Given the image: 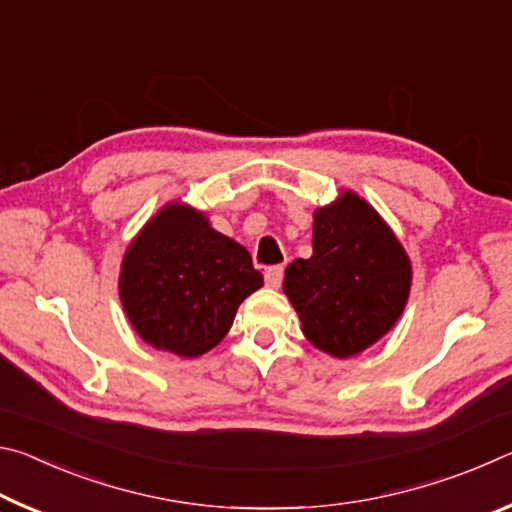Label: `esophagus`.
<instances>
[{"mask_svg": "<svg viewBox=\"0 0 512 512\" xmlns=\"http://www.w3.org/2000/svg\"><path fill=\"white\" fill-rule=\"evenodd\" d=\"M282 275H284V268H282V266H268L266 273H264L268 287H273V289L280 287V284H282Z\"/></svg>", "mask_w": 512, "mask_h": 512, "instance_id": "esophagus-1", "label": "esophagus"}]
</instances>
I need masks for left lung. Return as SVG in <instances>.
Here are the masks:
<instances>
[{
  "instance_id": "1",
  "label": "left lung",
  "mask_w": 512,
  "mask_h": 512,
  "mask_svg": "<svg viewBox=\"0 0 512 512\" xmlns=\"http://www.w3.org/2000/svg\"><path fill=\"white\" fill-rule=\"evenodd\" d=\"M314 253L284 271V296L302 334L329 357L375 345L400 320L411 291V259L366 198L343 189L314 212Z\"/></svg>"
}]
</instances>
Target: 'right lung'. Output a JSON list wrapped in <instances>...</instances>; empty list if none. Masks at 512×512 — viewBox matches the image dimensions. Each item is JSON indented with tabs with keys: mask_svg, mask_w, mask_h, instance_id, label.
<instances>
[{
	"mask_svg": "<svg viewBox=\"0 0 512 512\" xmlns=\"http://www.w3.org/2000/svg\"><path fill=\"white\" fill-rule=\"evenodd\" d=\"M262 284L244 246L201 210L171 201L128 244L119 298L144 343L194 359L223 341L241 302Z\"/></svg>",
	"mask_w": 512,
	"mask_h": 512,
	"instance_id": "obj_1",
	"label": "right lung"
}]
</instances>
